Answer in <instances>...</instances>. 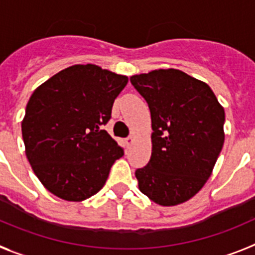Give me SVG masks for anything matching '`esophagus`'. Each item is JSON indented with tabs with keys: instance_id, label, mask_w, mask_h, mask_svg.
Wrapping results in <instances>:
<instances>
[{
	"instance_id": "34e87169",
	"label": "esophagus",
	"mask_w": 255,
	"mask_h": 255,
	"mask_svg": "<svg viewBox=\"0 0 255 255\" xmlns=\"http://www.w3.org/2000/svg\"><path fill=\"white\" fill-rule=\"evenodd\" d=\"M133 141H134V137L133 136H129V137H127V138H125V142L127 146H130V144L133 143Z\"/></svg>"
}]
</instances>
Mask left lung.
Listing matches in <instances>:
<instances>
[{"label": "left lung", "mask_w": 255, "mask_h": 255, "mask_svg": "<svg viewBox=\"0 0 255 255\" xmlns=\"http://www.w3.org/2000/svg\"><path fill=\"white\" fill-rule=\"evenodd\" d=\"M151 112L152 152L136 170L142 193L160 206L197 194L224 146V108L205 82L183 71L155 70L130 77Z\"/></svg>", "instance_id": "obj_1"}]
</instances>
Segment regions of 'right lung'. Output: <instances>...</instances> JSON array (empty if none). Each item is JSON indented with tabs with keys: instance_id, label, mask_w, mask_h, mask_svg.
Returning a JSON list of instances; mask_svg holds the SVG:
<instances>
[{
	"instance_id": "right-lung-1",
	"label": "right lung",
	"mask_w": 255,
	"mask_h": 255,
	"mask_svg": "<svg viewBox=\"0 0 255 255\" xmlns=\"http://www.w3.org/2000/svg\"><path fill=\"white\" fill-rule=\"evenodd\" d=\"M127 76L95 65H75L42 84L21 123L26 157L50 193L80 202L107 182L123 148L103 129Z\"/></svg>"
}]
</instances>
